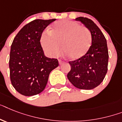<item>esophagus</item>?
Listing matches in <instances>:
<instances>
[{
	"label": "esophagus",
	"mask_w": 122,
	"mask_h": 122,
	"mask_svg": "<svg viewBox=\"0 0 122 122\" xmlns=\"http://www.w3.org/2000/svg\"><path fill=\"white\" fill-rule=\"evenodd\" d=\"M59 63L60 65H61V64H62L63 63H64V61H63V60H60V59H59Z\"/></svg>",
	"instance_id": "1"
}]
</instances>
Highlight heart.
<instances>
[{"label": "heart", "instance_id": "obj_1", "mask_svg": "<svg viewBox=\"0 0 122 122\" xmlns=\"http://www.w3.org/2000/svg\"><path fill=\"white\" fill-rule=\"evenodd\" d=\"M44 50L48 55L56 57L62 51L68 58L77 60L85 55L92 45L90 30L74 21H58L50 31L44 30L40 38Z\"/></svg>", "mask_w": 122, "mask_h": 122}]
</instances>
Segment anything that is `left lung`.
I'll return each mask as SVG.
<instances>
[{"mask_svg":"<svg viewBox=\"0 0 122 122\" xmlns=\"http://www.w3.org/2000/svg\"><path fill=\"white\" fill-rule=\"evenodd\" d=\"M80 21L92 35V45L86 54L80 59L70 61L71 70L67 78L73 86L83 90H91L102 83L108 70V52L103 33L93 21L80 17Z\"/></svg>","mask_w":122,"mask_h":122,"instance_id":"left-lung-1","label":"left lung"}]
</instances>
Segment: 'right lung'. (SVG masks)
<instances>
[{
	"label": "right lung",
	"mask_w": 122,
	"mask_h": 122,
	"mask_svg": "<svg viewBox=\"0 0 122 122\" xmlns=\"http://www.w3.org/2000/svg\"><path fill=\"white\" fill-rule=\"evenodd\" d=\"M56 19L32 21L18 32L11 45L9 68L12 85L25 96L41 93L50 72L59 66L56 59L45 57L40 38L44 29Z\"/></svg>",
	"instance_id": "obj_1"
}]
</instances>
